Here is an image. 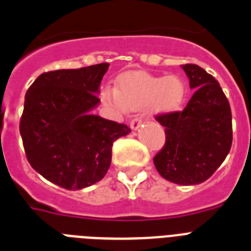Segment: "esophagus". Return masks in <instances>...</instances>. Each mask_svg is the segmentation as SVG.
<instances>
[{
  "mask_svg": "<svg viewBox=\"0 0 251 251\" xmlns=\"http://www.w3.org/2000/svg\"><path fill=\"white\" fill-rule=\"evenodd\" d=\"M142 122H143L142 117H138V116H135V117L131 120V122H130V127H131L134 131H136V130L140 127V125H142Z\"/></svg>",
  "mask_w": 251,
  "mask_h": 251,
  "instance_id": "obj_1",
  "label": "esophagus"
}]
</instances>
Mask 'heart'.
<instances>
[{
  "mask_svg": "<svg viewBox=\"0 0 251 251\" xmlns=\"http://www.w3.org/2000/svg\"><path fill=\"white\" fill-rule=\"evenodd\" d=\"M185 95V83L178 76L129 73L121 77L119 90L104 87L101 100L121 112L139 111L151 105L156 113H173L182 108Z\"/></svg>",
  "mask_w": 251,
  "mask_h": 251,
  "instance_id": "obj_1",
  "label": "heart"
}]
</instances>
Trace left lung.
Masks as SVG:
<instances>
[{
  "instance_id": "left-lung-1",
  "label": "left lung",
  "mask_w": 251,
  "mask_h": 251,
  "mask_svg": "<svg viewBox=\"0 0 251 251\" xmlns=\"http://www.w3.org/2000/svg\"><path fill=\"white\" fill-rule=\"evenodd\" d=\"M189 87L196 89L182 112L156 117L165 127V146L153 158L162 178L182 185L209 179L232 146L231 107L221 85L196 64H184Z\"/></svg>"
}]
</instances>
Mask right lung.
Returning a JSON list of instances; mask_svg holds the SVG:
<instances>
[{
	"instance_id": "1",
	"label": "right lung",
	"mask_w": 251,
	"mask_h": 251,
	"mask_svg": "<svg viewBox=\"0 0 251 251\" xmlns=\"http://www.w3.org/2000/svg\"><path fill=\"white\" fill-rule=\"evenodd\" d=\"M109 64L42 73L25 94L20 135L30 166L62 188L76 191L107 174L113 142L131 130L93 115Z\"/></svg>"
}]
</instances>
